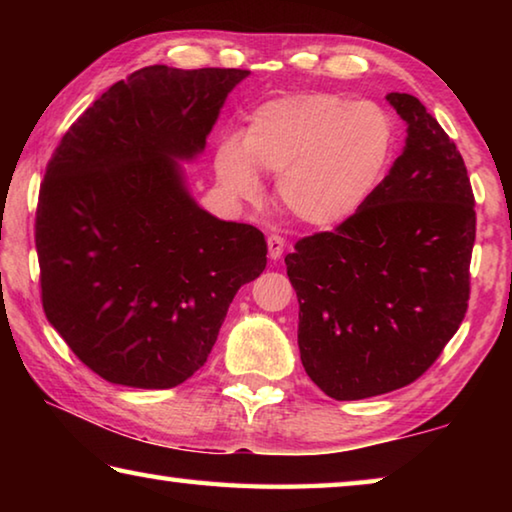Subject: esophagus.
Instances as JSON below:
<instances>
[{"mask_svg":"<svg viewBox=\"0 0 512 512\" xmlns=\"http://www.w3.org/2000/svg\"><path fill=\"white\" fill-rule=\"evenodd\" d=\"M268 244V257L271 259H280L284 253V239L280 235H271L266 239Z\"/></svg>","mask_w":512,"mask_h":512,"instance_id":"34e87169","label":"esophagus"}]
</instances>
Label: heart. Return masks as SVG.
<instances>
[{
	"label": "heart",
	"instance_id": "1",
	"mask_svg": "<svg viewBox=\"0 0 512 512\" xmlns=\"http://www.w3.org/2000/svg\"><path fill=\"white\" fill-rule=\"evenodd\" d=\"M395 124L372 101L336 92L284 94L259 106L241 137L221 144L216 173L225 192L257 201L254 171L277 173V201L300 223L334 228L357 214L391 164Z\"/></svg>",
	"mask_w": 512,
	"mask_h": 512
}]
</instances>
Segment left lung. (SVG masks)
<instances>
[{"mask_svg": "<svg viewBox=\"0 0 512 512\" xmlns=\"http://www.w3.org/2000/svg\"><path fill=\"white\" fill-rule=\"evenodd\" d=\"M386 99L409 126L404 153L357 214L284 257L302 366L339 402L422 377L470 300L476 212L465 162L418 99Z\"/></svg>", "mask_w": 512, "mask_h": 512, "instance_id": "1", "label": "left lung"}]
</instances>
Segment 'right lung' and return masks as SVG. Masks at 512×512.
Returning <instances> with one entry per match:
<instances>
[{"instance_id": "right-lung-1", "label": "right lung", "mask_w": 512, "mask_h": 512, "mask_svg": "<svg viewBox=\"0 0 512 512\" xmlns=\"http://www.w3.org/2000/svg\"><path fill=\"white\" fill-rule=\"evenodd\" d=\"M248 69L151 65L69 126L36 210L42 309L99 377L173 388L203 366L239 287L266 268L255 225L219 221L176 160L205 149Z\"/></svg>"}]
</instances>
